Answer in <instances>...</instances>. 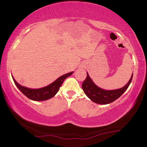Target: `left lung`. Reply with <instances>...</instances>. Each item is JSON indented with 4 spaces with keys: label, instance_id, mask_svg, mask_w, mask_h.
<instances>
[{
    "label": "left lung",
    "instance_id": "left-lung-1",
    "mask_svg": "<svg viewBox=\"0 0 147 147\" xmlns=\"http://www.w3.org/2000/svg\"><path fill=\"white\" fill-rule=\"evenodd\" d=\"M132 78L133 74L127 84L121 88L113 90H106L96 86L87 73L86 78L82 83V88L85 94L92 101L99 104H108L115 101L125 92L129 86Z\"/></svg>",
    "mask_w": 147,
    "mask_h": 147
}]
</instances>
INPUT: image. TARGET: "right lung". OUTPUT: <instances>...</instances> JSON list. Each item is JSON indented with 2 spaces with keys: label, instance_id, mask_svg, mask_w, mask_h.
I'll return each mask as SVG.
<instances>
[{
  "label": "right lung",
  "instance_id": "add662e5",
  "mask_svg": "<svg viewBox=\"0 0 147 147\" xmlns=\"http://www.w3.org/2000/svg\"><path fill=\"white\" fill-rule=\"evenodd\" d=\"M73 73V72L65 74L64 75L60 76L59 78H58L51 84L39 89H30L21 86L15 80L14 78H12L15 84L18 88L26 96H27L29 99L34 100V101H44V100H47L53 97L57 93V92L59 90L60 87L62 85L63 82H64V80L66 79L68 76H71Z\"/></svg>",
  "mask_w": 147,
  "mask_h": 147
}]
</instances>
